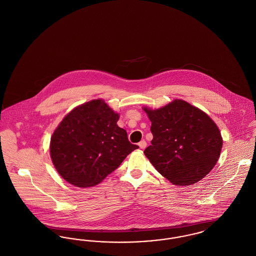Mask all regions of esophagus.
Listing matches in <instances>:
<instances>
[{
	"mask_svg": "<svg viewBox=\"0 0 256 256\" xmlns=\"http://www.w3.org/2000/svg\"><path fill=\"white\" fill-rule=\"evenodd\" d=\"M138 145L140 146V148H142V150H143V148H145L146 146V142L145 140H142V141H140V142H139V144H138Z\"/></svg>",
	"mask_w": 256,
	"mask_h": 256,
	"instance_id": "obj_1",
	"label": "esophagus"
}]
</instances>
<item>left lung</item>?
Masks as SVG:
<instances>
[{
	"instance_id": "left-lung-1",
	"label": "left lung",
	"mask_w": 256,
	"mask_h": 256,
	"mask_svg": "<svg viewBox=\"0 0 256 256\" xmlns=\"http://www.w3.org/2000/svg\"><path fill=\"white\" fill-rule=\"evenodd\" d=\"M144 110L154 136L144 154L164 178L174 185H191L214 168L222 139L206 113L182 100L159 110Z\"/></svg>"
}]
</instances>
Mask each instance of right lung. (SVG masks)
<instances>
[{
  "label": "right lung",
  "instance_id": "right-lung-1",
  "mask_svg": "<svg viewBox=\"0 0 256 256\" xmlns=\"http://www.w3.org/2000/svg\"><path fill=\"white\" fill-rule=\"evenodd\" d=\"M119 114L102 100L72 110L50 138L52 161L61 176L78 187H91L104 180L139 146L118 126Z\"/></svg>",
  "mask_w": 256,
  "mask_h": 256
}]
</instances>
